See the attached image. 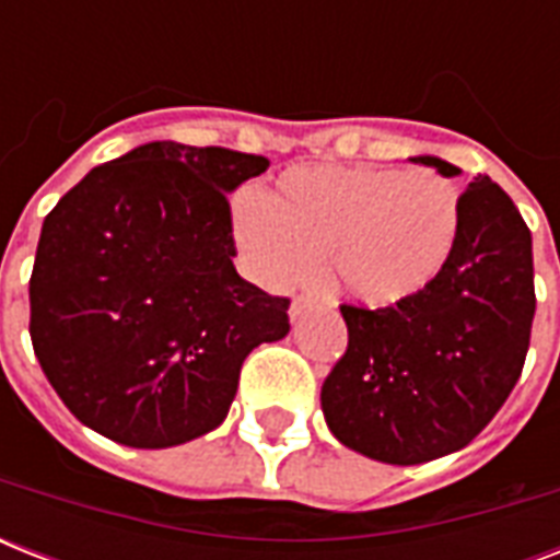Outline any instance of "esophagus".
<instances>
[{"label": "esophagus", "mask_w": 560, "mask_h": 560, "mask_svg": "<svg viewBox=\"0 0 560 560\" xmlns=\"http://www.w3.org/2000/svg\"><path fill=\"white\" fill-rule=\"evenodd\" d=\"M307 307H311V299H305V296H299V299H293V302H290V323H296L299 316L305 314Z\"/></svg>", "instance_id": "esophagus-1"}]
</instances>
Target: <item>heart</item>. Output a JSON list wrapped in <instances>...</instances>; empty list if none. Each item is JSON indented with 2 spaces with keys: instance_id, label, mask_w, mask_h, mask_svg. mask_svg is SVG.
I'll list each match as a JSON object with an SVG mask.
<instances>
[{
  "instance_id": "b5f03b06",
  "label": "heart",
  "mask_w": 560,
  "mask_h": 560,
  "mask_svg": "<svg viewBox=\"0 0 560 560\" xmlns=\"http://www.w3.org/2000/svg\"><path fill=\"white\" fill-rule=\"evenodd\" d=\"M229 229L246 272L272 290L316 279L325 258L342 296L400 307L439 284L462 237V194L435 171L296 165L270 200L244 188Z\"/></svg>"
}]
</instances>
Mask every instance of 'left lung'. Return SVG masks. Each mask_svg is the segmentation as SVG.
<instances>
[{
	"instance_id": "1",
	"label": "left lung",
	"mask_w": 560,
	"mask_h": 560,
	"mask_svg": "<svg viewBox=\"0 0 560 560\" xmlns=\"http://www.w3.org/2000/svg\"><path fill=\"white\" fill-rule=\"evenodd\" d=\"M442 177L462 171L412 156ZM349 349L323 383L337 442L386 465H421L477 439L523 372L535 319L532 232L503 188L474 177L462 237L433 290L400 307L342 305Z\"/></svg>"
}]
</instances>
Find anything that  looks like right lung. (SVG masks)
<instances>
[{"label": "right lung", "instance_id": "obj_1", "mask_svg": "<svg viewBox=\"0 0 560 560\" xmlns=\"http://www.w3.org/2000/svg\"><path fill=\"white\" fill-rule=\"evenodd\" d=\"M267 156L148 142L60 197L31 272V342L69 412L142 451L223 424L246 354L290 331L288 299L237 276L226 194Z\"/></svg>", "mask_w": 560, "mask_h": 560}]
</instances>
